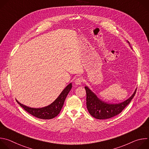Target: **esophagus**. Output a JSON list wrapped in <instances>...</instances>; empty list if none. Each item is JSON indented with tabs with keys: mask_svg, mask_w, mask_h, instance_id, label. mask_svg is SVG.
I'll list each match as a JSON object with an SVG mask.
<instances>
[{
	"mask_svg": "<svg viewBox=\"0 0 149 149\" xmlns=\"http://www.w3.org/2000/svg\"><path fill=\"white\" fill-rule=\"evenodd\" d=\"M82 82V79L81 78H77L75 80V83L77 85H81V83Z\"/></svg>",
	"mask_w": 149,
	"mask_h": 149,
	"instance_id": "esophagus-1",
	"label": "esophagus"
}]
</instances>
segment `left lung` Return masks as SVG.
<instances>
[{
    "label": "left lung",
    "mask_w": 149,
    "mask_h": 149,
    "mask_svg": "<svg viewBox=\"0 0 149 149\" xmlns=\"http://www.w3.org/2000/svg\"><path fill=\"white\" fill-rule=\"evenodd\" d=\"M127 42L130 46L129 42ZM85 89L87 94L86 104L88 111L91 116L99 120L108 119L120 114L133 98L137 90L136 88L132 96L126 100L120 103L110 104L100 100L87 86L85 87Z\"/></svg>",
    "instance_id": "1"
}]
</instances>
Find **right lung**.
Instances as JSON below:
<instances>
[{"label": "right lung", "instance_id": "right-lung-1", "mask_svg": "<svg viewBox=\"0 0 149 149\" xmlns=\"http://www.w3.org/2000/svg\"><path fill=\"white\" fill-rule=\"evenodd\" d=\"M72 83L69 84L68 86L63 90L57 98L49 105L42 108H32L19 102L17 100V102L25 111L31 115L40 119L48 120L52 119L58 115L60 113L65 98L72 88Z\"/></svg>", "mask_w": 149, "mask_h": 149}]
</instances>
